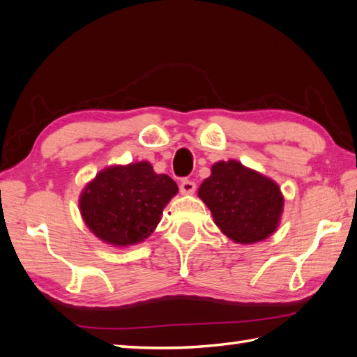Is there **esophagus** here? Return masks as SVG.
I'll list each match as a JSON object with an SVG mask.
<instances>
[{
  "mask_svg": "<svg viewBox=\"0 0 357 357\" xmlns=\"http://www.w3.org/2000/svg\"><path fill=\"white\" fill-rule=\"evenodd\" d=\"M197 189V185L190 180H183L181 185H180V192L183 193V195H192L193 192H195Z\"/></svg>",
  "mask_w": 357,
  "mask_h": 357,
  "instance_id": "esophagus-1",
  "label": "esophagus"
}]
</instances>
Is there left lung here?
<instances>
[{"label": "left lung", "mask_w": 357, "mask_h": 357, "mask_svg": "<svg viewBox=\"0 0 357 357\" xmlns=\"http://www.w3.org/2000/svg\"><path fill=\"white\" fill-rule=\"evenodd\" d=\"M218 228L236 244H255L273 235L282 220L284 198L269 177L241 162L219 160L198 189Z\"/></svg>", "instance_id": "left-lung-1"}]
</instances>
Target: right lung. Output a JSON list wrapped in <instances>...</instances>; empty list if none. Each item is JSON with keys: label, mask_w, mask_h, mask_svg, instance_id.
Segmentation results:
<instances>
[{"label": "right lung", "mask_w": 357, "mask_h": 357, "mask_svg": "<svg viewBox=\"0 0 357 357\" xmlns=\"http://www.w3.org/2000/svg\"><path fill=\"white\" fill-rule=\"evenodd\" d=\"M177 192V183L156 174L150 162H131L101 169L82 190L79 208L96 238L113 247H129L153 234Z\"/></svg>", "instance_id": "right-lung-1"}]
</instances>
